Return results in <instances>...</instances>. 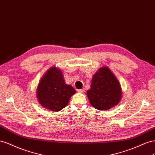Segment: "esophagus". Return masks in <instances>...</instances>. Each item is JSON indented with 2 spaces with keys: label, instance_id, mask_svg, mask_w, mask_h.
Segmentation results:
<instances>
[{
  "label": "esophagus",
  "instance_id": "esophagus-1",
  "mask_svg": "<svg viewBox=\"0 0 155 155\" xmlns=\"http://www.w3.org/2000/svg\"><path fill=\"white\" fill-rule=\"evenodd\" d=\"M78 91V92H79V93H84V91H85V90L84 89H81V90H77Z\"/></svg>",
  "mask_w": 155,
  "mask_h": 155
}]
</instances>
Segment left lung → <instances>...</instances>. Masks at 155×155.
<instances>
[{"label": "left lung", "instance_id": "8db88e82", "mask_svg": "<svg viewBox=\"0 0 155 155\" xmlns=\"http://www.w3.org/2000/svg\"><path fill=\"white\" fill-rule=\"evenodd\" d=\"M120 84L107 67L101 68L93 77L87 95L95 108L106 110L117 105L121 98Z\"/></svg>", "mask_w": 155, "mask_h": 155}]
</instances>
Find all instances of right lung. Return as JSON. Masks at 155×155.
I'll list each match as a JSON object with an SVG mask.
<instances>
[{
  "label": "right lung",
  "mask_w": 155,
  "mask_h": 155,
  "mask_svg": "<svg viewBox=\"0 0 155 155\" xmlns=\"http://www.w3.org/2000/svg\"><path fill=\"white\" fill-rule=\"evenodd\" d=\"M75 90L67 85L61 71L51 68L44 75L37 89V97L42 107L58 112L68 105Z\"/></svg>",
  "instance_id": "obj_1"
}]
</instances>
